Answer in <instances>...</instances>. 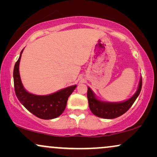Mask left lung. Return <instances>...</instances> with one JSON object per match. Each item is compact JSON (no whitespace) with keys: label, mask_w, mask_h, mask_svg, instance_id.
I'll list each match as a JSON object with an SVG mask.
<instances>
[{"label":"left lung","mask_w":157,"mask_h":157,"mask_svg":"<svg viewBox=\"0 0 157 157\" xmlns=\"http://www.w3.org/2000/svg\"><path fill=\"white\" fill-rule=\"evenodd\" d=\"M142 80L140 79V84L136 92L132 97L122 102H105L97 100L90 88H88L87 97L89 100V109L97 117L105 119H113L125 113L137 98L142 89Z\"/></svg>","instance_id":"8db88e82"}]
</instances>
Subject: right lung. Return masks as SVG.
<instances>
[{
	"label": "right lung",
	"instance_id": "right-lung-1",
	"mask_svg": "<svg viewBox=\"0 0 157 157\" xmlns=\"http://www.w3.org/2000/svg\"><path fill=\"white\" fill-rule=\"evenodd\" d=\"M23 51V49L21 51V55L14 67V86L16 96L29 111L38 118L51 120L57 117L64 111L68 97L71 94L77 86H70L46 96L29 93L23 88L19 74V63Z\"/></svg>",
	"mask_w": 157,
	"mask_h": 157
}]
</instances>
